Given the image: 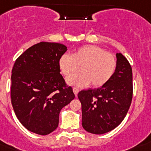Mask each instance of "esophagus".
Returning a JSON list of instances; mask_svg holds the SVG:
<instances>
[{"instance_id":"esophagus-1","label":"esophagus","mask_w":151,"mask_h":151,"mask_svg":"<svg viewBox=\"0 0 151 151\" xmlns=\"http://www.w3.org/2000/svg\"><path fill=\"white\" fill-rule=\"evenodd\" d=\"M73 90V92H74V94L76 96H77V94H78V93H79V90L78 88H76V87H74V88L72 89Z\"/></svg>"}]
</instances>
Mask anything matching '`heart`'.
Segmentation results:
<instances>
[{
  "label": "heart",
  "mask_w": 151,
  "mask_h": 151,
  "mask_svg": "<svg viewBox=\"0 0 151 151\" xmlns=\"http://www.w3.org/2000/svg\"><path fill=\"white\" fill-rule=\"evenodd\" d=\"M58 66L66 82L71 86L84 87L92 83L94 87L105 85L115 72L116 59L114 55L97 45H86L79 48L72 55L60 56ZM81 72L71 76L78 67Z\"/></svg>",
  "instance_id": "heart-1"
}]
</instances>
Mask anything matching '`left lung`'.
<instances>
[{"instance_id": "8db88e82", "label": "left lung", "mask_w": 151, "mask_h": 151, "mask_svg": "<svg viewBox=\"0 0 151 151\" xmlns=\"http://www.w3.org/2000/svg\"><path fill=\"white\" fill-rule=\"evenodd\" d=\"M115 72L105 85L79 92L82 125L90 133L101 135L113 130L127 115L132 99V70L120 52L116 54Z\"/></svg>"}]
</instances>
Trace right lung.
<instances>
[{
    "label": "right lung",
    "instance_id": "add662e5",
    "mask_svg": "<svg viewBox=\"0 0 151 151\" xmlns=\"http://www.w3.org/2000/svg\"><path fill=\"white\" fill-rule=\"evenodd\" d=\"M66 51L63 44L42 42L27 49L14 64L12 105L19 122L31 132L45 135L53 132L61 109L75 99L58 66Z\"/></svg>",
    "mask_w": 151,
    "mask_h": 151
}]
</instances>
